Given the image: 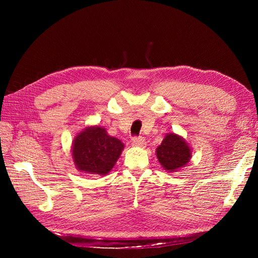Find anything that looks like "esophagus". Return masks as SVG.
<instances>
[{
    "instance_id": "1",
    "label": "esophagus",
    "mask_w": 258,
    "mask_h": 258,
    "mask_svg": "<svg viewBox=\"0 0 258 258\" xmlns=\"http://www.w3.org/2000/svg\"><path fill=\"white\" fill-rule=\"evenodd\" d=\"M132 145L134 146H144L145 145V140L143 138H138V136H135V138L132 139Z\"/></svg>"
}]
</instances>
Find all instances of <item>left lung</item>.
<instances>
[{
  "label": "left lung",
  "instance_id": "8db88e82",
  "mask_svg": "<svg viewBox=\"0 0 258 258\" xmlns=\"http://www.w3.org/2000/svg\"><path fill=\"white\" fill-rule=\"evenodd\" d=\"M156 155L164 168L168 172H175L189 162L190 150L180 136L171 133L157 147Z\"/></svg>",
  "mask_w": 258,
  "mask_h": 258
}]
</instances>
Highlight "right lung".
<instances>
[{
    "instance_id": "1",
    "label": "right lung",
    "mask_w": 258,
    "mask_h": 258,
    "mask_svg": "<svg viewBox=\"0 0 258 258\" xmlns=\"http://www.w3.org/2000/svg\"><path fill=\"white\" fill-rule=\"evenodd\" d=\"M124 149L119 140L107 135L100 126L87 127L76 136L72 154L79 171L105 175L113 168Z\"/></svg>"
}]
</instances>
